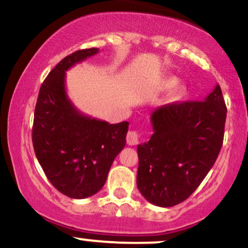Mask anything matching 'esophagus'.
I'll list each match as a JSON object with an SVG mask.
<instances>
[{
  "mask_svg": "<svg viewBox=\"0 0 248 248\" xmlns=\"http://www.w3.org/2000/svg\"><path fill=\"white\" fill-rule=\"evenodd\" d=\"M127 143L129 146H135L139 143V133L137 130H129L127 133Z\"/></svg>",
  "mask_w": 248,
  "mask_h": 248,
  "instance_id": "1",
  "label": "esophagus"
}]
</instances>
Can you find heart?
Here are the masks:
<instances>
[{
	"instance_id": "obj_1",
	"label": "heart",
	"mask_w": 248,
	"mask_h": 248,
	"mask_svg": "<svg viewBox=\"0 0 248 248\" xmlns=\"http://www.w3.org/2000/svg\"><path fill=\"white\" fill-rule=\"evenodd\" d=\"M179 84V78L176 76H167L162 80L161 88L162 89H173Z\"/></svg>"
}]
</instances>
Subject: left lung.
<instances>
[{
  "label": "left lung",
  "mask_w": 248,
  "mask_h": 248,
  "mask_svg": "<svg viewBox=\"0 0 248 248\" xmlns=\"http://www.w3.org/2000/svg\"><path fill=\"white\" fill-rule=\"evenodd\" d=\"M226 113L219 84L203 101L173 102L152 111L153 135L138 146L137 185L147 201L172 207L199 187L221 149Z\"/></svg>",
  "instance_id": "left-lung-1"
}]
</instances>
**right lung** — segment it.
Instances as JSON below:
<instances>
[{
	"mask_svg": "<svg viewBox=\"0 0 248 248\" xmlns=\"http://www.w3.org/2000/svg\"><path fill=\"white\" fill-rule=\"evenodd\" d=\"M99 53L89 48L56 64L41 86L32 124V146L48 180L62 194L84 199L107 180L114 159L126 146L129 122L111 124L81 113L66 91V72Z\"/></svg>",
	"mask_w": 248,
	"mask_h": 248,
	"instance_id": "obj_1",
	"label": "right lung"
}]
</instances>
